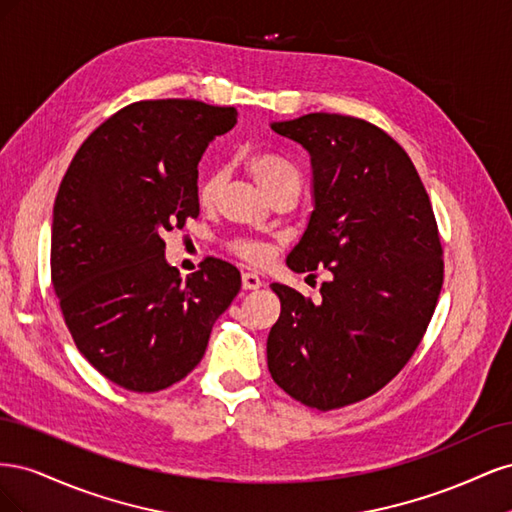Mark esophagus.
<instances>
[{
    "label": "esophagus",
    "instance_id": "34e87169",
    "mask_svg": "<svg viewBox=\"0 0 512 512\" xmlns=\"http://www.w3.org/2000/svg\"><path fill=\"white\" fill-rule=\"evenodd\" d=\"M241 282H243V288H245V290H256V288L262 286V280H260V277H258L256 273H252V271H245V273L241 275Z\"/></svg>",
    "mask_w": 512,
    "mask_h": 512
}]
</instances>
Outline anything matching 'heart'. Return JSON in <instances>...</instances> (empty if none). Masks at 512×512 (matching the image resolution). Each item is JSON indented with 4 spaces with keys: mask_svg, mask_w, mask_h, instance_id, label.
Segmentation results:
<instances>
[{
    "mask_svg": "<svg viewBox=\"0 0 512 512\" xmlns=\"http://www.w3.org/2000/svg\"><path fill=\"white\" fill-rule=\"evenodd\" d=\"M245 168L250 170V175L256 179L262 190L267 192V196H273L275 192L292 188V190H301V173L299 168L294 166L290 160L277 156V153L269 151H258L252 153V156L245 158ZM222 190V173L220 170H209L203 177H200L196 185V198L203 207H213L215 200H218V194ZM228 250L252 262V265H260L269 258V245L250 239V237H235L228 241Z\"/></svg>",
    "mask_w": 512,
    "mask_h": 512,
    "instance_id": "1",
    "label": "heart"
}]
</instances>
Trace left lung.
Masks as SVG:
<instances>
[{"label": "left lung", "instance_id": "8db88e82", "mask_svg": "<svg viewBox=\"0 0 512 512\" xmlns=\"http://www.w3.org/2000/svg\"><path fill=\"white\" fill-rule=\"evenodd\" d=\"M271 128L314 168L316 207L286 262L329 282L316 303L271 284L282 314L267 363L280 389L327 412L378 393L410 361L442 290V243L412 160L374 123L309 113Z\"/></svg>", "mask_w": 512, "mask_h": 512}]
</instances>
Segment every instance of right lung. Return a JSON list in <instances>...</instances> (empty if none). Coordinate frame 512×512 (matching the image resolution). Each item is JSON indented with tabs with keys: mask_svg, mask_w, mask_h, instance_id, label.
<instances>
[{
	"mask_svg": "<svg viewBox=\"0 0 512 512\" xmlns=\"http://www.w3.org/2000/svg\"><path fill=\"white\" fill-rule=\"evenodd\" d=\"M237 108L198 100L123 106L76 151L53 207L51 282L76 348L104 378L156 393L200 363L241 290L230 262L188 277L164 235L198 218V162L235 128Z\"/></svg>",
	"mask_w": 512,
	"mask_h": 512,
	"instance_id": "obj_1",
	"label": "right lung"
}]
</instances>
